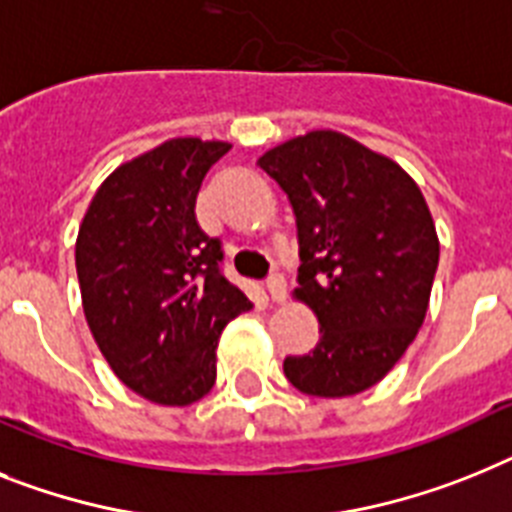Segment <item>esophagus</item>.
<instances>
[{
  "mask_svg": "<svg viewBox=\"0 0 512 512\" xmlns=\"http://www.w3.org/2000/svg\"><path fill=\"white\" fill-rule=\"evenodd\" d=\"M265 283H268V294L273 302L276 304L286 302V281H283L281 273H273V276H270Z\"/></svg>",
  "mask_w": 512,
  "mask_h": 512,
  "instance_id": "34e87169",
  "label": "esophagus"
}]
</instances>
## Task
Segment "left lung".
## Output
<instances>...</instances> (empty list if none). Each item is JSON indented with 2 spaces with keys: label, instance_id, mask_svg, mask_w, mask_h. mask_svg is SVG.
<instances>
[{
  "label": "left lung",
  "instance_id": "left-lung-1",
  "mask_svg": "<svg viewBox=\"0 0 512 512\" xmlns=\"http://www.w3.org/2000/svg\"><path fill=\"white\" fill-rule=\"evenodd\" d=\"M296 216L299 286L320 341L286 356L296 390L346 398L372 388L422 328L440 239L419 184L393 161L333 130L291 137L257 158Z\"/></svg>",
  "mask_w": 512,
  "mask_h": 512
}]
</instances>
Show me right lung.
<instances>
[{"instance_id":"1","label":"right lung","mask_w":512,"mask_h":512,"mask_svg":"<svg viewBox=\"0 0 512 512\" xmlns=\"http://www.w3.org/2000/svg\"><path fill=\"white\" fill-rule=\"evenodd\" d=\"M231 145L174 137L111 171L75 242L83 312L114 375L158 406L216 382L221 330L247 309L221 273V242L195 218L205 174Z\"/></svg>"}]
</instances>
